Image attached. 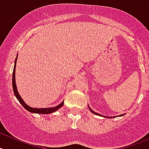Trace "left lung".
<instances>
[{
	"label": "left lung",
	"instance_id": "1",
	"mask_svg": "<svg viewBox=\"0 0 149 149\" xmlns=\"http://www.w3.org/2000/svg\"><path fill=\"white\" fill-rule=\"evenodd\" d=\"M89 110H90V111L92 112V113H94V114H95V115H98V116H103L102 115H101V114H99V113H95V112H94L93 111V110H92V109L90 108V107H89ZM124 116V114H122V115H119V116ZM104 117H107V116H104ZM114 116H113V118ZM110 118H111V117H110Z\"/></svg>",
	"mask_w": 149,
	"mask_h": 149
}]
</instances>
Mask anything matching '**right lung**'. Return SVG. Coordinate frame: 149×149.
<instances>
[{"label":"right lung","mask_w":149,"mask_h":149,"mask_svg":"<svg viewBox=\"0 0 149 149\" xmlns=\"http://www.w3.org/2000/svg\"><path fill=\"white\" fill-rule=\"evenodd\" d=\"M17 58H18V54L16 56V58L15 60V65H14V68H13V92H14V94H15V97H16L17 99L18 100V101L22 104V106L27 110V111L30 112V113H38V114H49L52 113L56 111L57 110L63 107V105L64 104V101H63L61 104H60L59 105L56 107H47V108H33V107H31L28 106L27 104L24 101V100L22 99V98L21 97V95H19L18 92V89H17L16 84H15V66H16V61Z\"/></svg>","instance_id":"add662e5"}]
</instances>
